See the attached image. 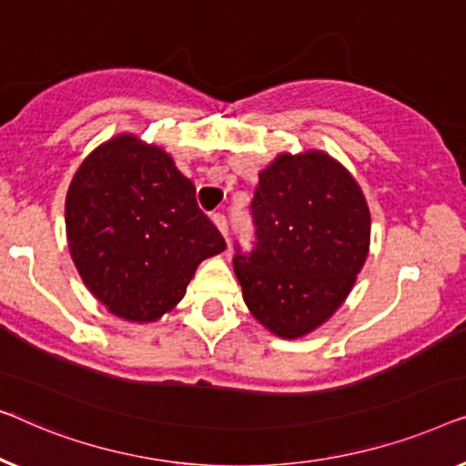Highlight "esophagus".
<instances>
[{"label":"esophagus","instance_id":"obj_1","mask_svg":"<svg viewBox=\"0 0 466 466\" xmlns=\"http://www.w3.org/2000/svg\"><path fill=\"white\" fill-rule=\"evenodd\" d=\"M213 224L219 228V232L224 234L226 240H230V238H228V236H230V232H228V219H226L224 213H215L213 215Z\"/></svg>","mask_w":466,"mask_h":466}]
</instances>
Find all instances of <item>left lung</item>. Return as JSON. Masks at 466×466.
I'll return each mask as SVG.
<instances>
[{
    "label": "left lung",
    "instance_id": "1",
    "mask_svg": "<svg viewBox=\"0 0 466 466\" xmlns=\"http://www.w3.org/2000/svg\"><path fill=\"white\" fill-rule=\"evenodd\" d=\"M251 213L258 242L234 255L245 304L277 336H306L342 306L365 264V196L331 156L280 154L259 173Z\"/></svg>",
    "mask_w": 466,
    "mask_h": 466
}]
</instances>
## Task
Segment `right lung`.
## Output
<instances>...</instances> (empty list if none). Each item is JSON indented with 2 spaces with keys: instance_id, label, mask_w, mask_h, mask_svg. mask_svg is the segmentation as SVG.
Masks as SVG:
<instances>
[{
  "instance_id": "add662e5",
  "label": "right lung",
  "mask_w": 466,
  "mask_h": 466,
  "mask_svg": "<svg viewBox=\"0 0 466 466\" xmlns=\"http://www.w3.org/2000/svg\"><path fill=\"white\" fill-rule=\"evenodd\" d=\"M71 259L116 317L149 323L186 296L202 259L226 248L194 183L165 149L117 135L82 162L65 200Z\"/></svg>"
}]
</instances>
